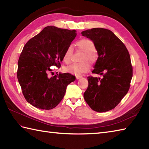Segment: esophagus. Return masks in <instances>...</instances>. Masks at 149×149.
<instances>
[{
	"label": "esophagus",
	"instance_id": "1",
	"mask_svg": "<svg viewBox=\"0 0 149 149\" xmlns=\"http://www.w3.org/2000/svg\"><path fill=\"white\" fill-rule=\"evenodd\" d=\"M76 78H77V80H78V79H80V78H82V76H76Z\"/></svg>",
	"mask_w": 149,
	"mask_h": 149
}]
</instances>
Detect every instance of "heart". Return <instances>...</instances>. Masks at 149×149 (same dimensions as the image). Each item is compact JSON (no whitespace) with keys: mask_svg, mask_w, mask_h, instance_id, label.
<instances>
[{"mask_svg":"<svg viewBox=\"0 0 149 149\" xmlns=\"http://www.w3.org/2000/svg\"><path fill=\"white\" fill-rule=\"evenodd\" d=\"M76 45L85 52L83 60H87L89 61H93L95 60V55L93 52L95 51V47L92 41L88 39H82L77 42ZM72 54V46H69L66 49L63 56V61L65 63H68L70 62ZM90 66L88 62L74 63L67 66L65 67V71L70 74L79 76L88 72Z\"/></svg>","mask_w":149,"mask_h":149,"instance_id":"obj_1","label":"heart"}]
</instances>
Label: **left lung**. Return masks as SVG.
Masks as SVG:
<instances>
[{"label":"left lung","mask_w":149,"mask_h":149,"mask_svg":"<svg viewBox=\"0 0 149 149\" xmlns=\"http://www.w3.org/2000/svg\"><path fill=\"white\" fill-rule=\"evenodd\" d=\"M93 42L98 57L93 73L88 77L84 98L93 110L105 112L113 109L128 93L132 78V66L125 44L111 30L94 28L82 32Z\"/></svg>","instance_id":"1"}]
</instances>
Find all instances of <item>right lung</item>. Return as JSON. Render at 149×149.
I'll return each mask as SVG.
<instances>
[{"label":"right lung","instance_id":"1","mask_svg":"<svg viewBox=\"0 0 149 149\" xmlns=\"http://www.w3.org/2000/svg\"><path fill=\"white\" fill-rule=\"evenodd\" d=\"M75 30L49 26L27 42L19 58L17 78L25 99L42 109L55 108L65 95L67 86L76 78L59 73L51 78L50 67H60L66 49L77 36Z\"/></svg>","mask_w":149,"mask_h":149}]
</instances>
